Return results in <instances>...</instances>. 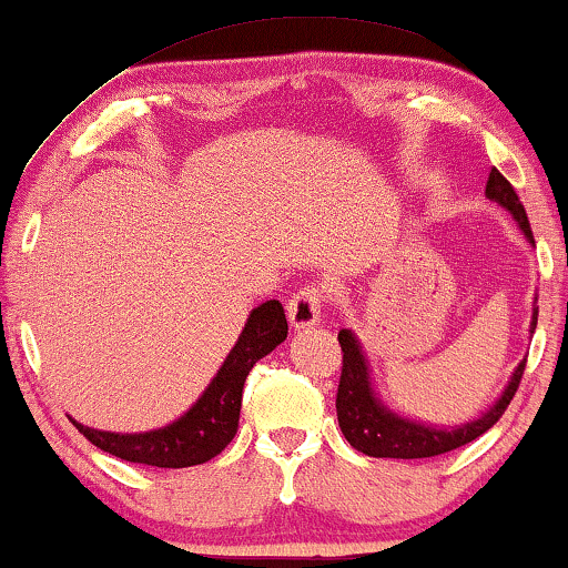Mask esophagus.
Returning a JSON list of instances; mask_svg holds the SVG:
<instances>
[{
  "mask_svg": "<svg viewBox=\"0 0 568 568\" xmlns=\"http://www.w3.org/2000/svg\"><path fill=\"white\" fill-rule=\"evenodd\" d=\"M323 302L325 294L317 284H307L294 294L286 305V315H290V323L294 331L300 328H310V325L321 323V313H323Z\"/></svg>",
  "mask_w": 568,
  "mask_h": 568,
  "instance_id": "esophagus-1",
  "label": "esophagus"
}]
</instances>
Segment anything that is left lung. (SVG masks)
Here are the masks:
<instances>
[{
	"label": "left lung",
	"mask_w": 568,
	"mask_h": 568,
	"mask_svg": "<svg viewBox=\"0 0 568 568\" xmlns=\"http://www.w3.org/2000/svg\"><path fill=\"white\" fill-rule=\"evenodd\" d=\"M486 196L499 201V204L511 212L519 227H523L525 237L535 243L530 222H527V212L519 201L517 191L511 189V183L504 178L499 170L491 168L486 181ZM538 325V313L532 315V331ZM341 352H344V367H341V379H338V393H336V414H338V426L348 439V445L359 453L369 457H395V460H418V457H434L453 453V449L468 445V442L478 439L480 434L491 429V426L499 422L504 410L515 398L519 379L525 375V362H519L515 369V377L507 385V390L496 406L478 418V422H470L465 426H457V429H434V426H424L416 422H408V418H400L398 414H390L383 403L375 398L369 387V372L367 362H364V354L352 331L338 333Z\"/></svg>",
	"instance_id": "8db88e82"
}]
</instances>
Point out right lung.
Segmentation results:
<instances>
[{"label":"right lung","mask_w":568,"mask_h":568,"mask_svg":"<svg viewBox=\"0 0 568 568\" xmlns=\"http://www.w3.org/2000/svg\"><path fill=\"white\" fill-rule=\"evenodd\" d=\"M286 315L278 300L263 302L247 317L235 348H232L212 385L196 400L189 414L168 424L165 429L144 434L98 432L72 422L92 445L126 463L152 465V468H191L212 460L235 439L243 406V387L253 364L286 338Z\"/></svg>","instance_id":"right-lung-1"}]
</instances>
